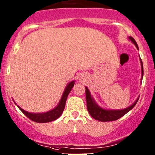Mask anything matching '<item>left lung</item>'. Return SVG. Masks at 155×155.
Wrapping results in <instances>:
<instances>
[{
  "label": "left lung",
  "instance_id": "1",
  "mask_svg": "<svg viewBox=\"0 0 155 155\" xmlns=\"http://www.w3.org/2000/svg\"><path fill=\"white\" fill-rule=\"evenodd\" d=\"M130 40L133 42L134 44H135V46L137 47V49H138V46H137V43H136L135 40H134V38H132V37H130ZM140 62H141V71H142V79H143V63H142V60H141V59H140ZM85 89H86L85 93H86L87 108L88 113H90V115H91L94 119L100 120V121H103V122L116 120L120 118H121V117H123L125 114H127L129 111H130V110H132V109L135 106V104H137V101H138L139 99V98H137L133 104L131 105V106L129 107L124 109V110H107L98 107V105L95 103V101H93V98L91 97V93H90V91H88L87 87H85Z\"/></svg>",
  "mask_w": 155,
  "mask_h": 155
}]
</instances>
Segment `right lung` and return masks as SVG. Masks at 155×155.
I'll use <instances>...</instances> for the list:
<instances>
[{"label": "right lung", "mask_w": 155, "mask_h": 155, "mask_svg": "<svg viewBox=\"0 0 155 155\" xmlns=\"http://www.w3.org/2000/svg\"><path fill=\"white\" fill-rule=\"evenodd\" d=\"M74 85V81H71L67 87H66L65 90H64L63 95H62V98H61L60 101H59V104L57 105V107L56 108H54V110H51V111L47 112V113H30L28 112L25 111L23 109H21L20 107H18V108L20 109L25 116L27 118H28L30 120H33V121L37 122V123H47V122L53 121V120H56L62 115V113H63L64 106H65V102L66 99H67V97L68 96L69 93L71 92V89L73 88V87Z\"/></svg>", "instance_id": "obj_1"}]
</instances>
